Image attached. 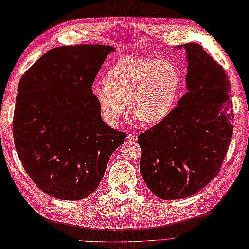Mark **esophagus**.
<instances>
[{
    "label": "esophagus",
    "instance_id": "34e87169",
    "mask_svg": "<svg viewBox=\"0 0 249 249\" xmlns=\"http://www.w3.org/2000/svg\"><path fill=\"white\" fill-rule=\"evenodd\" d=\"M127 139L130 141H136L137 139H138V135H137L136 133H129L127 136Z\"/></svg>",
    "mask_w": 249,
    "mask_h": 249
}]
</instances>
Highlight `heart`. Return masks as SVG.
I'll use <instances>...</instances> for the list:
<instances>
[{"label": "heart", "instance_id": "1", "mask_svg": "<svg viewBox=\"0 0 249 249\" xmlns=\"http://www.w3.org/2000/svg\"><path fill=\"white\" fill-rule=\"evenodd\" d=\"M179 88V73L170 61L143 56L122 57L108 71L106 82L93 86V95L106 122L118 126L129 109L145 124H157L170 114Z\"/></svg>", "mask_w": 249, "mask_h": 249}]
</instances>
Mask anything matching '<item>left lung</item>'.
Listing matches in <instances>:
<instances>
[{"mask_svg":"<svg viewBox=\"0 0 249 249\" xmlns=\"http://www.w3.org/2000/svg\"><path fill=\"white\" fill-rule=\"evenodd\" d=\"M188 92L167 118L138 137L140 173L162 200L187 198L217 176L233 134L230 81L198 44H185Z\"/></svg>","mask_w":249,"mask_h":249,"instance_id":"8db88e82","label":"left lung"}]
</instances>
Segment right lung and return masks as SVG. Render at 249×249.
<instances>
[{"label":"right lung","instance_id":"1","mask_svg":"<svg viewBox=\"0 0 249 249\" xmlns=\"http://www.w3.org/2000/svg\"><path fill=\"white\" fill-rule=\"evenodd\" d=\"M113 48L62 46L41 55L21 77L13 119L16 151L44 193L81 200L102 181L126 134L105 124L92 86Z\"/></svg>","mask_w":249,"mask_h":249}]
</instances>
